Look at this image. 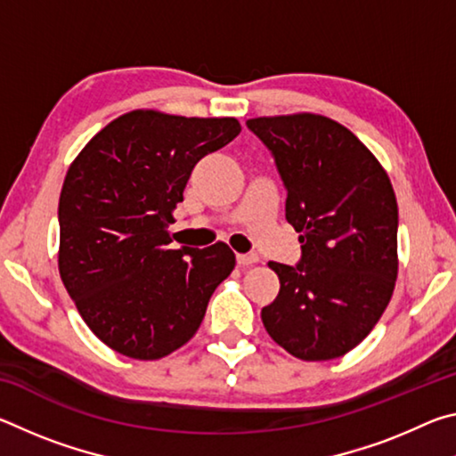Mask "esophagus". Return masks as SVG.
<instances>
[{
	"label": "esophagus",
	"instance_id": "obj_1",
	"mask_svg": "<svg viewBox=\"0 0 456 456\" xmlns=\"http://www.w3.org/2000/svg\"><path fill=\"white\" fill-rule=\"evenodd\" d=\"M257 253H241V256H237V264L241 267H249L253 264H257Z\"/></svg>",
	"mask_w": 456,
	"mask_h": 456
}]
</instances>
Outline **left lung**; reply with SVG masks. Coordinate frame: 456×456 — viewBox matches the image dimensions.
<instances>
[{
	"mask_svg": "<svg viewBox=\"0 0 456 456\" xmlns=\"http://www.w3.org/2000/svg\"><path fill=\"white\" fill-rule=\"evenodd\" d=\"M299 233L296 265L269 261L280 293L261 310L267 334L296 358L344 356L380 320L398 273V205L388 175L348 128L318 114L253 118Z\"/></svg>",
	"mask_w": 456,
	"mask_h": 456,
	"instance_id": "8db88e82",
	"label": "left lung"
}]
</instances>
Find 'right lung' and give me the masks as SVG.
<instances>
[{"instance_id": "right-lung-1", "label": "right lung", "mask_w": 456, "mask_h": 456, "mask_svg": "<svg viewBox=\"0 0 456 456\" xmlns=\"http://www.w3.org/2000/svg\"><path fill=\"white\" fill-rule=\"evenodd\" d=\"M235 118L134 110L84 146L60 192V275L86 326L122 356L157 360L195 336L233 272L225 243L171 249L168 225L200 159Z\"/></svg>"}]
</instances>
